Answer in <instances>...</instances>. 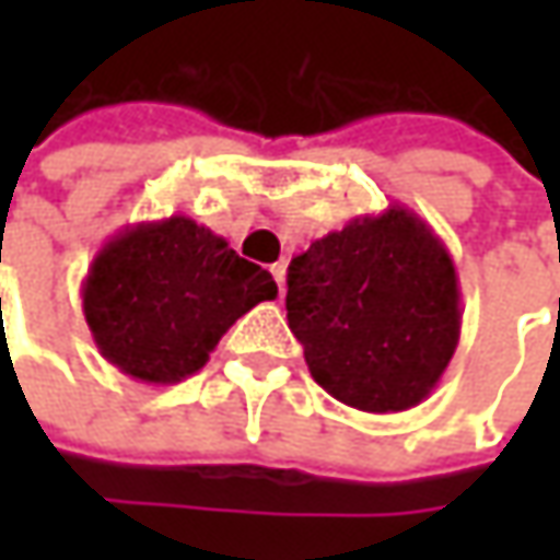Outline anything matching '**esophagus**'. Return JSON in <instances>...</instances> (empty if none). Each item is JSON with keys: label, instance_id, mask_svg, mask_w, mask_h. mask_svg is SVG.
<instances>
[{"label": "esophagus", "instance_id": "34e87169", "mask_svg": "<svg viewBox=\"0 0 560 560\" xmlns=\"http://www.w3.org/2000/svg\"><path fill=\"white\" fill-rule=\"evenodd\" d=\"M270 273H273V280H277V287H280V295H283V292H287V265H283V261H280V265H273Z\"/></svg>", "mask_w": 560, "mask_h": 560}]
</instances>
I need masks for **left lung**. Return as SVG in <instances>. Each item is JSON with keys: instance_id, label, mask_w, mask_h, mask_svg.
Returning <instances> with one entry per match:
<instances>
[{"instance_id": "1", "label": "left lung", "mask_w": 560, "mask_h": 560, "mask_svg": "<svg viewBox=\"0 0 560 560\" xmlns=\"http://www.w3.org/2000/svg\"><path fill=\"white\" fill-rule=\"evenodd\" d=\"M287 320L342 405L389 415L430 396L462 336V290L440 236L405 205L314 240L287 273Z\"/></svg>"}]
</instances>
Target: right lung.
I'll use <instances>...</instances> for the list:
<instances>
[{"label": "right lung", "mask_w": 560, "mask_h": 560, "mask_svg": "<svg viewBox=\"0 0 560 560\" xmlns=\"http://www.w3.org/2000/svg\"><path fill=\"white\" fill-rule=\"evenodd\" d=\"M80 292L102 358L133 380L171 386L202 371L243 314L277 299V283L224 236L171 214L112 236Z\"/></svg>", "instance_id": "obj_1"}]
</instances>
